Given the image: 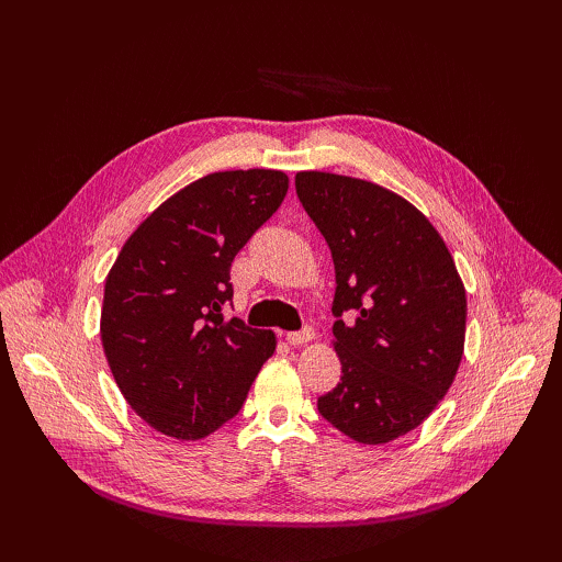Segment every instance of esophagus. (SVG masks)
I'll list each match as a JSON object with an SVG mask.
<instances>
[{
	"label": "esophagus",
	"instance_id": "34e87169",
	"mask_svg": "<svg viewBox=\"0 0 562 562\" xmlns=\"http://www.w3.org/2000/svg\"><path fill=\"white\" fill-rule=\"evenodd\" d=\"M285 339H288V345L302 347V345L312 342V339H314V330H312V328H302V330H295V333H285Z\"/></svg>",
	"mask_w": 562,
	"mask_h": 562
}]
</instances>
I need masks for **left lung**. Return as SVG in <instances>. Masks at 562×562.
Masks as SVG:
<instances>
[{"instance_id":"8db88e82","label":"left lung","mask_w":562,"mask_h":562,"mask_svg":"<svg viewBox=\"0 0 562 562\" xmlns=\"http://www.w3.org/2000/svg\"><path fill=\"white\" fill-rule=\"evenodd\" d=\"M295 190L335 265L333 347L342 382L318 413L356 443L417 429L462 363L467 291L427 215L375 182L300 171ZM355 321L345 324L341 314Z\"/></svg>"}]
</instances>
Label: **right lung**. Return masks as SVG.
I'll use <instances>...</instances> for the list:
<instances>
[{
	"label": "right lung",
	"instance_id": "obj_1",
	"mask_svg": "<svg viewBox=\"0 0 562 562\" xmlns=\"http://www.w3.org/2000/svg\"><path fill=\"white\" fill-rule=\"evenodd\" d=\"M288 176H203L135 229L105 279L100 339L126 403L151 429L199 440L223 427L277 349L271 330L225 321L229 267L277 213Z\"/></svg>",
	"mask_w": 562,
	"mask_h": 562
}]
</instances>
